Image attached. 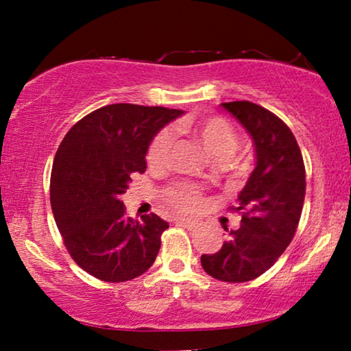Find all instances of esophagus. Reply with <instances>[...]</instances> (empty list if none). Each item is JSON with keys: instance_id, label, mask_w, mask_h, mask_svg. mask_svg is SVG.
<instances>
[{"instance_id": "esophagus-1", "label": "esophagus", "mask_w": 351, "mask_h": 351, "mask_svg": "<svg viewBox=\"0 0 351 351\" xmlns=\"http://www.w3.org/2000/svg\"><path fill=\"white\" fill-rule=\"evenodd\" d=\"M174 222H176L177 225H184V227H186V228H193L195 225H196V222H193V220L184 219V217H176Z\"/></svg>"}]
</instances>
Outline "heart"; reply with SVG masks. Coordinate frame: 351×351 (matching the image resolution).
Instances as JSON below:
<instances>
[{
	"label": "heart",
	"instance_id": "1",
	"mask_svg": "<svg viewBox=\"0 0 351 351\" xmlns=\"http://www.w3.org/2000/svg\"><path fill=\"white\" fill-rule=\"evenodd\" d=\"M182 131L191 132L201 142L210 160L220 162L223 167H233L238 148V137L233 128L222 118H208L201 121H184L179 126ZM172 136L169 131H162L153 138L148 148L147 160L152 166L165 165L169 152ZM166 201L171 208L180 213H196L201 209L204 199L201 191L190 184H179L166 193Z\"/></svg>",
	"mask_w": 351,
	"mask_h": 351
}]
</instances>
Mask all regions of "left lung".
<instances>
[{
  "instance_id": "left-lung-1",
  "label": "left lung",
  "mask_w": 351,
  "mask_h": 351,
  "mask_svg": "<svg viewBox=\"0 0 351 351\" xmlns=\"http://www.w3.org/2000/svg\"><path fill=\"white\" fill-rule=\"evenodd\" d=\"M246 129L256 167L238 195L241 225L230 230L215 254L201 265L215 280L244 282L265 273L294 238L305 198V166L291 129L276 114L247 100L220 104Z\"/></svg>"
}]
</instances>
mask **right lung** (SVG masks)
Masks as SVG:
<instances>
[{"instance_id":"1","label":"right lung","mask_w":351,"mask_h":351,"mask_svg":"<svg viewBox=\"0 0 351 351\" xmlns=\"http://www.w3.org/2000/svg\"><path fill=\"white\" fill-rule=\"evenodd\" d=\"M184 113L113 104L86 114L66 132L51 172V208L70 256L108 282L141 276L153 265L169 223L156 214L134 220L121 195L145 172L153 137Z\"/></svg>"}]
</instances>
